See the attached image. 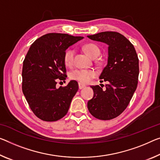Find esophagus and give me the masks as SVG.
<instances>
[{
    "label": "esophagus",
    "mask_w": 160,
    "mask_h": 160,
    "mask_svg": "<svg viewBox=\"0 0 160 160\" xmlns=\"http://www.w3.org/2000/svg\"><path fill=\"white\" fill-rule=\"evenodd\" d=\"M85 87V85L82 84V83H78V88H79V89H82L83 88Z\"/></svg>",
    "instance_id": "1"
}]
</instances>
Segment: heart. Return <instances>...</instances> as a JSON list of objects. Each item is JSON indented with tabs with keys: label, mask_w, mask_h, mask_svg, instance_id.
Here are the masks:
<instances>
[{
	"label": "heart",
	"mask_w": 160,
	"mask_h": 160,
	"mask_svg": "<svg viewBox=\"0 0 160 160\" xmlns=\"http://www.w3.org/2000/svg\"><path fill=\"white\" fill-rule=\"evenodd\" d=\"M83 51L93 58L98 57L100 54V49L94 43H88L83 46ZM74 51L72 48H68L65 51L63 55V61L68 66L73 64ZM97 73L92 69H75L70 73V78L72 80L77 81L80 83H87L92 78L97 77Z\"/></svg>",
	"instance_id": "heart-1"
}]
</instances>
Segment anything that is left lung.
Wrapping results in <instances>:
<instances>
[{"label": "left lung", "mask_w": 160, "mask_h": 160, "mask_svg": "<svg viewBox=\"0 0 160 160\" xmlns=\"http://www.w3.org/2000/svg\"><path fill=\"white\" fill-rule=\"evenodd\" d=\"M94 41L107 43L108 62L101 73L102 86H91L94 97L87 103L91 114L101 120H110L126 109L136 90L139 77V58L132 43L121 33L104 31L87 36Z\"/></svg>", "instance_id": "8db88e82"}]
</instances>
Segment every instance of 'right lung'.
Segmentation results:
<instances>
[{"mask_svg":"<svg viewBox=\"0 0 160 160\" xmlns=\"http://www.w3.org/2000/svg\"><path fill=\"white\" fill-rule=\"evenodd\" d=\"M82 36L45 34L31 44L23 63L22 90L32 112L45 122H56L67 114L78 89L77 81L56 87L67 77L63 55Z\"/></svg>","mask_w":160,"mask_h":160,"instance_id":"add662e5","label":"right lung"}]
</instances>
